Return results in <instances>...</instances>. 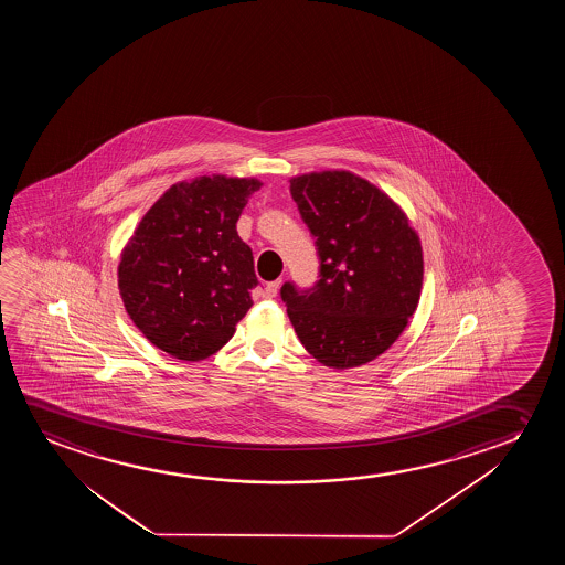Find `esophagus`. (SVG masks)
Listing matches in <instances>:
<instances>
[{
	"label": "esophagus",
	"mask_w": 565,
	"mask_h": 565,
	"mask_svg": "<svg viewBox=\"0 0 565 565\" xmlns=\"http://www.w3.org/2000/svg\"><path fill=\"white\" fill-rule=\"evenodd\" d=\"M279 286H281V281L276 279V281H270V284H266L263 289L264 299H274L276 295H278Z\"/></svg>",
	"instance_id": "1"
}]
</instances>
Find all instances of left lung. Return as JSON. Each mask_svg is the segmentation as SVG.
<instances>
[{"mask_svg":"<svg viewBox=\"0 0 565 565\" xmlns=\"http://www.w3.org/2000/svg\"><path fill=\"white\" fill-rule=\"evenodd\" d=\"M289 183L315 237L320 279L309 289L281 286L287 317L318 363L338 371L371 363L417 310V232L386 193L349 171H315Z\"/></svg>","mask_w":565,"mask_h":565,"instance_id":"1","label":"left lung"}]
</instances>
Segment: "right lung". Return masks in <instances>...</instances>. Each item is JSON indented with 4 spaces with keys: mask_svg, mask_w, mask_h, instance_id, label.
Wrapping results in <instances>:
<instances>
[{
    "mask_svg": "<svg viewBox=\"0 0 565 565\" xmlns=\"http://www.w3.org/2000/svg\"><path fill=\"white\" fill-rule=\"evenodd\" d=\"M260 185L225 175L171 185L124 248L117 276L127 315L168 355H214L253 307L255 260L235 224Z\"/></svg>",
    "mask_w": 565,
    "mask_h": 565,
    "instance_id": "1",
    "label": "right lung"
}]
</instances>
